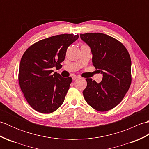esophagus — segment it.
Masks as SVG:
<instances>
[{
  "instance_id": "34e87169",
  "label": "esophagus",
  "mask_w": 149,
  "mask_h": 149,
  "mask_svg": "<svg viewBox=\"0 0 149 149\" xmlns=\"http://www.w3.org/2000/svg\"><path fill=\"white\" fill-rule=\"evenodd\" d=\"M79 77L77 76V75H74V76L72 77V79H73V81H75V80L77 79H79Z\"/></svg>"
}]
</instances>
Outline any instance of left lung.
<instances>
[{
	"label": "left lung",
	"mask_w": 149,
	"mask_h": 149,
	"mask_svg": "<svg viewBox=\"0 0 149 149\" xmlns=\"http://www.w3.org/2000/svg\"><path fill=\"white\" fill-rule=\"evenodd\" d=\"M81 40L90 47L93 65L102 74L97 83L86 79L83 93L86 102L99 111H106L121 102L131 83V60L122 43L103 33L81 34Z\"/></svg>",
	"instance_id": "left-lung-1"
}]
</instances>
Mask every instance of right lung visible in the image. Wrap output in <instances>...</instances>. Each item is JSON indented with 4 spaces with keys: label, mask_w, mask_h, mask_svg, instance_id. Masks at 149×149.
<instances>
[{
    "label": "right lung",
    "mask_w": 149,
    "mask_h": 149,
    "mask_svg": "<svg viewBox=\"0 0 149 149\" xmlns=\"http://www.w3.org/2000/svg\"><path fill=\"white\" fill-rule=\"evenodd\" d=\"M79 35L63 34L40 40L22 56L18 73L21 90L27 102L42 113L55 111L64 102L72 83L52 68L61 67L66 50Z\"/></svg>",
    "instance_id": "add662e5"
}]
</instances>
